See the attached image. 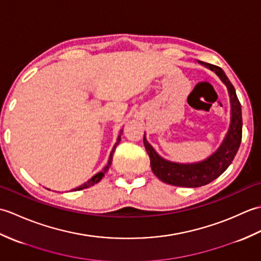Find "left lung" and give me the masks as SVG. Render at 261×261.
Listing matches in <instances>:
<instances>
[{
	"mask_svg": "<svg viewBox=\"0 0 261 261\" xmlns=\"http://www.w3.org/2000/svg\"><path fill=\"white\" fill-rule=\"evenodd\" d=\"M205 67L215 71L221 81L228 87L231 102V124L225 139L215 153L204 162L197 164H176L162 158L149 145L146 135L143 136V145L150 158V165L153 174L160 180L167 184L180 187H199L206 185L222 175L234 159L242 139V114L241 104L238 99L233 85L222 68L212 64L198 62Z\"/></svg>",
	"mask_w": 261,
	"mask_h": 261,
	"instance_id": "obj_1",
	"label": "left lung"
}]
</instances>
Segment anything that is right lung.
<instances>
[{"label":"right lung","instance_id":"right-lung-1","mask_svg":"<svg viewBox=\"0 0 261 261\" xmlns=\"http://www.w3.org/2000/svg\"><path fill=\"white\" fill-rule=\"evenodd\" d=\"M121 134H122V131L120 132V135H119V137H118V140H116V143L114 145V148L112 149V151H111V153H110L109 163H108V165L105 166V167L103 168V170H102V171H99V173H97L95 176H93L90 180H87V181H86V182H84V184H83V185H81V186H79V187H76L75 190H73V191H81V190H84V188H87V187H90V186H93L94 184H96V182H98L99 180H101V179L103 178L104 174L107 173V171L109 170L110 166H111V163H112V158H113L114 150H115L116 146L119 145V142H120V140H121Z\"/></svg>","mask_w":261,"mask_h":261}]
</instances>
